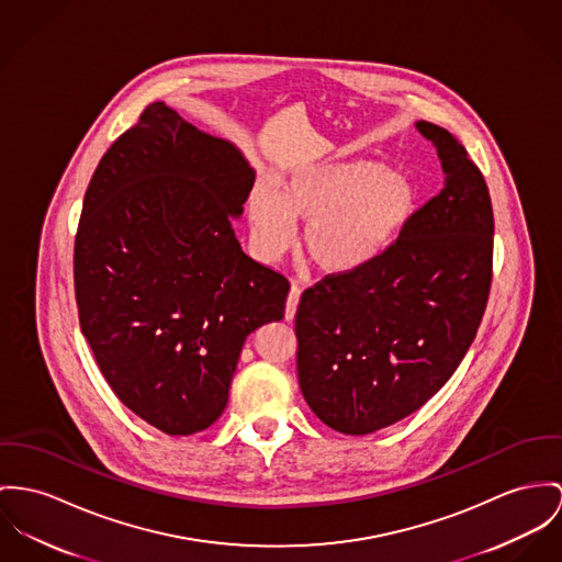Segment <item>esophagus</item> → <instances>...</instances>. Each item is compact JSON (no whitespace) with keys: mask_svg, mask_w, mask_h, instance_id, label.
I'll return each mask as SVG.
<instances>
[{"mask_svg":"<svg viewBox=\"0 0 562 562\" xmlns=\"http://www.w3.org/2000/svg\"><path fill=\"white\" fill-rule=\"evenodd\" d=\"M300 297H302V289L300 286H291V293H289V300H286V321H293L295 318V312H297V305H300Z\"/></svg>","mask_w":562,"mask_h":562,"instance_id":"obj_1","label":"esophagus"}]
</instances>
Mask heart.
Instances as JSON below:
<instances>
[{
	"instance_id": "b5f03b06",
	"label": "heart",
	"mask_w": 562,
	"mask_h": 562,
	"mask_svg": "<svg viewBox=\"0 0 562 562\" xmlns=\"http://www.w3.org/2000/svg\"><path fill=\"white\" fill-rule=\"evenodd\" d=\"M417 190L406 175L376 160L327 162L291 175L278 190L257 183L248 196L252 246L278 260L305 222L303 248L327 273H350L383 257L415 212Z\"/></svg>"
}]
</instances>
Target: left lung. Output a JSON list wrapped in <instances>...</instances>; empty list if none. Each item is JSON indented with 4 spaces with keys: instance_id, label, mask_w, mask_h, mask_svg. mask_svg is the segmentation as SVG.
Instances as JSON below:
<instances>
[{
    "instance_id": "1",
    "label": "left lung",
    "mask_w": 562,
    "mask_h": 562,
    "mask_svg": "<svg viewBox=\"0 0 562 562\" xmlns=\"http://www.w3.org/2000/svg\"><path fill=\"white\" fill-rule=\"evenodd\" d=\"M445 186L383 257L305 289L295 314L307 406L342 434L376 432L422 408L475 340L492 284L494 214L464 145L430 122Z\"/></svg>"
}]
</instances>
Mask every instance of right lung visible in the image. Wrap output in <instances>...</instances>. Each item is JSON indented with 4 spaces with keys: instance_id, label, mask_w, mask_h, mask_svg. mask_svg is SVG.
<instances>
[{
    "instance_id": "obj_1",
    "label": "right lung",
    "mask_w": 562,
    "mask_h": 562,
    "mask_svg": "<svg viewBox=\"0 0 562 562\" xmlns=\"http://www.w3.org/2000/svg\"><path fill=\"white\" fill-rule=\"evenodd\" d=\"M255 186L239 149L149 104L102 156L75 239L79 323L134 415L171 436L210 428L246 338L284 318L289 280L233 231Z\"/></svg>"
}]
</instances>
